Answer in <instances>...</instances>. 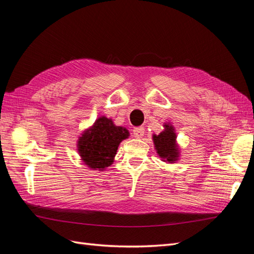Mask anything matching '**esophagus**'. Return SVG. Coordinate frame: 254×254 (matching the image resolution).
Here are the masks:
<instances>
[{
    "mask_svg": "<svg viewBox=\"0 0 254 254\" xmlns=\"http://www.w3.org/2000/svg\"><path fill=\"white\" fill-rule=\"evenodd\" d=\"M144 132H145V129H144V127H142V126L135 127V128L133 129V131H132L133 136L136 137V139H139V137H142V136L144 135Z\"/></svg>",
    "mask_w": 254,
    "mask_h": 254,
    "instance_id": "34e87169",
    "label": "esophagus"
}]
</instances>
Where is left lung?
<instances>
[{
  "label": "left lung",
  "instance_id": "1",
  "mask_svg": "<svg viewBox=\"0 0 254 254\" xmlns=\"http://www.w3.org/2000/svg\"><path fill=\"white\" fill-rule=\"evenodd\" d=\"M157 152L167 162H174L178 157V149L176 147V134L172 126L165 125V130L158 135H153Z\"/></svg>",
  "mask_w": 254,
  "mask_h": 254
}]
</instances>
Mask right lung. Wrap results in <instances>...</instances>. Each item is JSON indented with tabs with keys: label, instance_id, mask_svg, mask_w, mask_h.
Here are the masks:
<instances>
[{
	"label": "right lung",
	"instance_id": "1",
	"mask_svg": "<svg viewBox=\"0 0 254 254\" xmlns=\"http://www.w3.org/2000/svg\"><path fill=\"white\" fill-rule=\"evenodd\" d=\"M128 135L125 128L114 126L112 121L105 117L99 118L93 127L79 137L80 157L90 168L103 171L113 162L119 144Z\"/></svg>",
	"mask_w": 254,
	"mask_h": 254
}]
</instances>
